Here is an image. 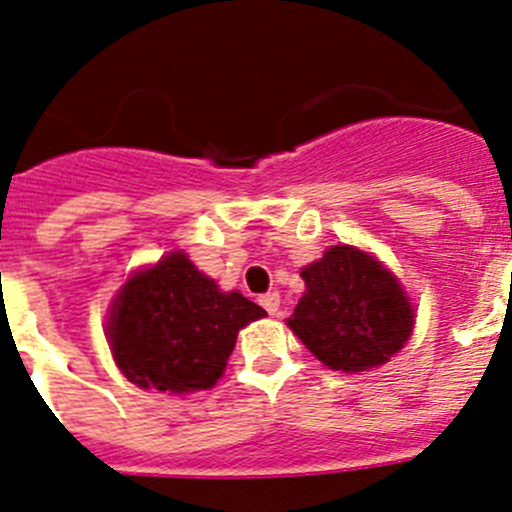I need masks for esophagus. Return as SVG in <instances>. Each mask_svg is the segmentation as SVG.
Wrapping results in <instances>:
<instances>
[{
  "mask_svg": "<svg viewBox=\"0 0 512 512\" xmlns=\"http://www.w3.org/2000/svg\"><path fill=\"white\" fill-rule=\"evenodd\" d=\"M259 302H261V307H264L269 314H279V309H281V297H279V294H276V292L264 294V297H261Z\"/></svg>",
  "mask_w": 512,
  "mask_h": 512,
  "instance_id": "1",
  "label": "esophagus"
}]
</instances>
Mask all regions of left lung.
<instances>
[{
  "mask_svg": "<svg viewBox=\"0 0 512 512\" xmlns=\"http://www.w3.org/2000/svg\"><path fill=\"white\" fill-rule=\"evenodd\" d=\"M304 294L287 320L309 353L332 370L388 363L414 330V304L381 261L355 246H330L304 266Z\"/></svg>",
  "mask_w": 512,
  "mask_h": 512,
  "instance_id": "obj_1",
  "label": "left lung"
}]
</instances>
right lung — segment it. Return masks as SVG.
<instances>
[{
	"mask_svg": "<svg viewBox=\"0 0 512 512\" xmlns=\"http://www.w3.org/2000/svg\"><path fill=\"white\" fill-rule=\"evenodd\" d=\"M266 317L241 292H220L187 253L172 251L126 279L106 337L121 373L162 393L208 391L223 375L248 322Z\"/></svg>",
	"mask_w": 512,
	"mask_h": 512,
	"instance_id": "add662e5",
	"label": "right lung"
}]
</instances>
